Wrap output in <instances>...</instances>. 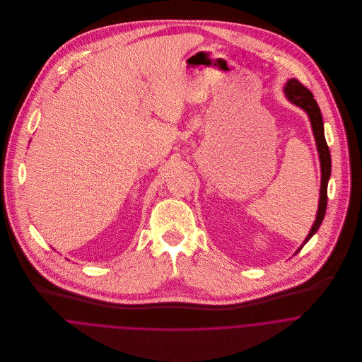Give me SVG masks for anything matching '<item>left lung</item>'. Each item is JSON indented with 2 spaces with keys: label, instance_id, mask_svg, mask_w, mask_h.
Masks as SVG:
<instances>
[{
  "label": "left lung",
  "instance_id": "1",
  "mask_svg": "<svg viewBox=\"0 0 362 362\" xmlns=\"http://www.w3.org/2000/svg\"><path fill=\"white\" fill-rule=\"evenodd\" d=\"M284 93L286 98L296 105L301 107L310 117V125H312V132L316 141V148L319 152V160H320V197H319V206H317V213L315 223L310 228V234L307 235L304 245L310 240V237L319 230L325 213H326V206H327V182L330 178V170H332V160H330V152L329 146L325 139V131H323V119L320 114V108L313 99V95L310 90L298 81V79H288V82L284 86ZM303 248V245H301ZM301 248L298 251H301ZM297 251V252H298ZM296 252V254H297Z\"/></svg>",
  "mask_w": 362,
  "mask_h": 362
}]
</instances>
